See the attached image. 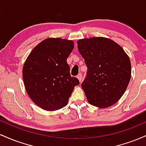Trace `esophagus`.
<instances>
[{
  "label": "esophagus",
  "mask_w": 146,
  "mask_h": 146,
  "mask_svg": "<svg viewBox=\"0 0 146 146\" xmlns=\"http://www.w3.org/2000/svg\"><path fill=\"white\" fill-rule=\"evenodd\" d=\"M77 78H78L80 82H81L82 81V73H79L78 76H77Z\"/></svg>",
  "instance_id": "esophagus-1"
}]
</instances>
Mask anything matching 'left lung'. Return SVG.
<instances>
[{"instance_id":"left-lung-1","label":"left lung","mask_w":146,"mask_h":146,"mask_svg":"<svg viewBox=\"0 0 146 146\" xmlns=\"http://www.w3.org/2000/svg\"><path fill=\"white\" fill-rule=\"evenodd\" d=\"M84 59L86 77L82 88L90 104L108 108L125 93L131 77V63L124 50L115 41L104 37L78 41Z\"/></svg>"}]
</instances>
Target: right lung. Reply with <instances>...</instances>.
Listing matches in <instances>:
<instances>
[{
    "label": "right lung",
    "mask_w": 146,
    "mask_h": 146,
    "mask_svg": "<svg viewBox=\"0 0 146 146\" xmlns=\"http://www.w3.org/2000/svg\"><path fill=\"white\" fill-rule=\"evenodd\" d=\"M74 48L73 40L49 38L33 48L25 60L23 78L31 100L48 111L67 105L74 87L80 84L71 77L66 60Z\"/></svg>",
    "instance_id": "right-lung-1"
}]
</instances>
